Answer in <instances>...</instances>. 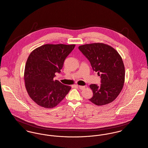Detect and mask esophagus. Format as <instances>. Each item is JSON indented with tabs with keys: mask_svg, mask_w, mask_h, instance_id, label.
Listing matches in <instances>:
<instances>
[{
	"mask_svg": "<svg viewBox=\"0 0 148 148\" xmlns=\"http://www.w3.org/2000/svg\"><path fill=\"white\" fill-rule=\"evenodd\" d=\"M78 87L79 88V89H81V90H83V89L85 88V86H79V85H78Z\"/></svg>",
	"mask_w": 148,
	"mask_h": 148,
	"instance_id": "obj_1",
	"label": "esophagus"
}]
</instances>
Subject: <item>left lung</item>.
I'll list each match as a JSON object with an SVG mask.
<instances>
[{
	"label": "left lung",
	"instance_id": "obj_1",
	"mask_svg": "<svg viewBox=\"0 0 148 148\" xmlns=\"http://www.w3.org/2000/svg\"><path fill=\"white\" fill-rule=\"evenodd\" d=\"M78 49L101 78L99 86L90 85L93 96L89 101L97 106L111 103L118 97L125 82V66L121 56L113 47L103 43L86 44Z\"/></svg>",
	"mask_w": 148,
	"mask_h": 148
}]
</instances>
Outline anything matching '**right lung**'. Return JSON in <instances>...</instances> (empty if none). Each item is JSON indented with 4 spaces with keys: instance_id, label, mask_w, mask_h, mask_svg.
I'll use <instances>...</instances> for the list:
<instances>
[{
    "instance_id": "obj_1",
    "label": "right lung",
    "mask_w": 148,
    "mask_h": 148,
    "mask_svg": "<svg viewBox=\"0 0 148 148\" xmlns=\"http://www.w3.org/2000/svg\"><path fill=\"white\" fill-rule=\"evenodd\" d=\"M75 46L46 44L30 53L25 69V84L30 98L39 106L56 107L71 89L53 78L56 73H60L64 60Z\"/></svg>"
}]
</instances>
